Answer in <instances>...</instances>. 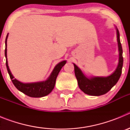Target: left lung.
<instances>
[{
    "instance_id": "obj_1",
    "label": "left lung",
    "mask_w": 130,
    "mask_h": 130,
    "mask_svg": "<svg viewBox=\"0 0 130 130\" xmlns=\"http://www.w3.org/2000/svg\"><path fill=\"white\" fill-rule=\"evenodd\" d=\"M117 34L119 51V61L117 70L112 75L107 77H93L88 79L84 75L81 70L74 64V71L78 85L79 88L87 94L97 96L105 94L111 90L113 86L115 85L120 79L123 66V57L122 48L120 41V34L117 28Z\"/></svg>"
}]
</instances>
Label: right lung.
Here are the masks:
<instances>
[{
    "instance_id": "right-lung-1",
    "label": "right lung",
    "mask_w": 130,
    "mask_h": 130,
    "mask_svg": "<svg viewBox=\"0 0 130 130\" xmlns=\"http://www.w3.org/2000/svg\"><path fill=\"white\" fill-rule=\"evenodd\" d=\"M8 34H7L5 41V57L6 58V64L7 70L9 73L10 79H11V81H12L15 87L18 88L19 91L22 92L25 94L27 95L30 97L40 98L49 94L55 87V82H56V79L58 76V73L60 71L62 66H64V64L66 63V60L60 62L59 64H58L57 66H55L51 75H50V77L47 81H43V82L34 83H21L20 81L16 80L15 79H13V75H11V73L10 72L8 65V60H7V38H8Z\"/></svg>"
}]
</instances>
